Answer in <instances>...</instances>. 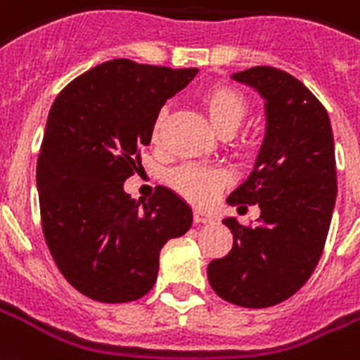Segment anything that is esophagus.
Instances as JSON below:
<instances>
[{
  "label": "esophagus",
  "instance_id": "34e87169",
  "mask_svg": "<svg viewBox=\"0 0 360 360\" xmlns=\"http://www.w3.org/2000/svg\"><path fill=\"white\" fill-rule=\"evenodd\" d=\"M194 223L196 224H211L215 223V217L207 213V211H202V210H196L194 211Z\"/></svg>",
  "mask_w": 360,
  "mask_h": 360
}]
</instances>
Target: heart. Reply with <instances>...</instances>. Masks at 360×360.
Instances as JSON below:
<instances>
[{
	"label": "heart",
	"instance_id": "1",
	"mask_svg": "<svg viewBox=\"0 0 360 360\" xmlns=\"http://www.w3.org/2000/svg\"><path fill=\"white\" fill-rule=\"evenodd\" d=\"M200 103L204 107L205 117L221 136H232L241 126L247 115V100L240 90L226 84H213L200 94ZM166 113L156 117L153 126V143L160 141L162 126ZM226 183V175L219 169L202 168V166H181L169 174V185L185 196L192 204H207L217 191Z\"/></svg>",
	"mask_w": 360,
	"mask_h": 360
}]
</instances>
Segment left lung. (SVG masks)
I'll return each mask as SVG.
<instances>
[{
	"mask_svg": "<svg viewBox=\"0 0 360 360\" xmlns=\"http://www.w3.org/2000/svg\"><path fill=\"white\" fill-rule=\"evenodd\" d=\"M232 79L262 98L266 126L251 174L226 202L259 204L260 217L251 229L223 219L234 245L211 260L207 279L230 304L268 308L295 295L323 253L338 194L333 126L321 101L285 71L259 65Z\"/></svg>",
	"mask_w": 360,
	"mask_h": 360,
	"instance_id": "8db88e82",
	"label": "left lung"
}]
</instances>
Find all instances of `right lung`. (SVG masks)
I'll use <instances>...</instances> for the list:
<instances>
[{
  "mask_svg": "<svg viewBox=\"0 0 360 360\" xmlns=\"http://www.w3.org/2000/svg\"><path fill=\"white\" fill-rule=\"evenodd\" d=\"M119 58L71 81L52 103L37 160L41 223L52 259L79 292L120 304L153 289L160 249L192 226L179 194L158 186L149 204L124 181L162 105L196 77Z\"/></svg>",
  "mask_w": 360,
  "mask_h": 360,
  "instance_id": "add662e5",
  "label": "right lung"
}]
</instances>
